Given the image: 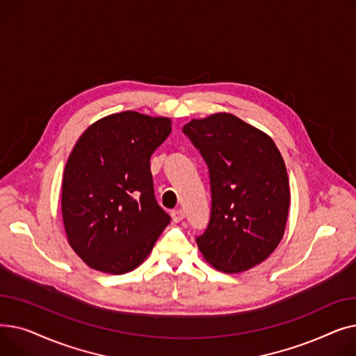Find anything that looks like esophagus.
<instances>
[{
    "label": "esophagus",
    "instance_id": "esophagus-1",
    "mask_svg": "<svg viewBox=\"0 0 356 356\" xmlns=\"http://www.w3.org/2000/svg\"><path fill=\"white\" fill-rule=\"evenodd\" d=\"M172 218H173L175 222H181L184 219V213H183V211L177 209V211L172 212Z\"/></svg>",
    "mask_w": 356,
    "mask_h": 356
}]
</instances>
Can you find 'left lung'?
<instances>
[{
	"mask_svg": "<svg viewBox=\"0 0 356 356\" xmlns=\"http://www.w3.org/2000/svg\"><path fill=\"white\" fill-rule=\"evenodd\" d=\"M209 167L212 209L199 251L222 273L247 271L283 239L290 208L284 160L263 131L228 112L183 127Z\"/></svg>",
	"mask_w": 356,
	"mask_h": 356,
	"instance_id": "obj_1",
	"label": "left lung"
}]
</instances>
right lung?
Listing matches in <instances>:
<instances>
[{"label":"right lung","instance_id":"right-lung-1","mask_svg":"<svg viewBox=\"0 0 356 356\" xmlns=\"http://www.w3.org/2000/svg\"><path fill=\"white\" fill-rule=\"evenodd\" d=\"M172 120L124 111L93 122L74 144L62 183L69 245L106 274L136 270L170 223L156 200L149 159Z\"/></svg>","mask_w":356,"mask_h":356}]
</instances>
